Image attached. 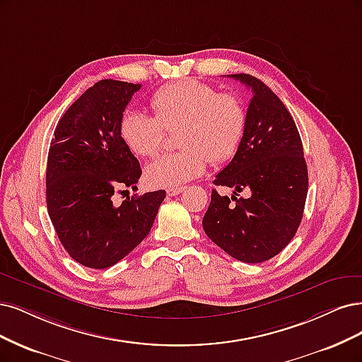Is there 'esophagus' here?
<instances>
[{"mask_svg":"<svg viewBox=\"0 0 362 362\" xmlns=\"http://www.w3.org/2000/svg\"><path fill=\"white\" fill-rule=\"evenodd\" d=\"M185 190V187H175V189H168V196H177Z\"/></svg>","mask_w":362,"mask_h":362,"instance_id":"obj_1","label":"esophagus"}]
</instances>
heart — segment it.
Listing matches in <instances>:
<instances>
[{
  "instance_id": "heart-1",
  "label": "heart",
  "mask_w": 362,
  "mask_h": 362,
  "mask_svg": "<svg viewBox=\"0 0 362 362\" xmlns=\"http://www.w3.org/2000/svg\"><path fill=\"white\" fill-rule=\"evenodd\" d=\"M154 117L127 112L119 122V134L138 157L157 156L165 142V130L177 132L182 149L161 156L145 169L149 185L175 189L201 177L206 161L223 163L232 158L244 139L247 112L238 95L218 93L214 86L184 79L161 86L151 97Z\"/></svg>"
}]
</instances>
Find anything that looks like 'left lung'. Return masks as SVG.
Segmentation results:
<instances>
[{
	"label": "left lung",
	"mask_w": 362,
	"mask_h": 362,
	"mask_svg": "<svg viewBox=\"0 0 362 362\" xmlns=\"http://www.w3.org/2000/svg\"><path fill=\"white\" fill-rule=\"evenodd\" d=\"M250 88L244 139L214 184L233 194L211 193L202 220L208 238L232 257L259 264L291 243L300 226L308 190L303 142L280 98L255 76L228 74ZM243 189L248 198L235 199ZM235 200V204L230 201Z\"/></svg>",
	"instance_id": "obj_1"
}]
</instances>
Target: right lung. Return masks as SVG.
<instances>
[{"mask_svg":"<svg viewBox=\"0 0 362 362\" xmlns=\"http://www.w3.org/2000/svg\"><path fill=\"white\" fill-rule=\"evenodd\" d=\"M141 83L103 79L61 117L46 168V205L58 238L81 265L105 269L126 257L153 228L166 192L112 196L138 190L142 170L119 134L122 112Z\"/></svg>","mask_w":362,"mask_h":362,"instance_id":"obj_1","label":"right lung"}]
</instances>
